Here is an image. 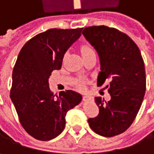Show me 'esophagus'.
Wrapping results in <instances>:
<instances>
[{
    "instance_id": "34e87169",
    "label": "esophagus",
    "mask_w": 154,
    "mask_h": 154,
    "mask_svg": "<svg viewBox=\"0 0 154 154\" xmlns=\"http://www.w3.org/2000/svg\"><path fill=\"white\" fill-rule=\"evenodd\" d=\"M83 100L85 102H90V101L93 100V97L92 96H89V95H84L83 96Z\"/></svg>"
}]
</instances>
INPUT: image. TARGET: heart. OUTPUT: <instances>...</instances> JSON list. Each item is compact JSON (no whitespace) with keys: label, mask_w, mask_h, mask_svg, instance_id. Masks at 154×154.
<instances>
[{"label":"heart","mask_w":154,"mask_h":154,"mask_svg":"<svg viewBox=\"0 0 154 154\" xmlns=\"http://www.w3.org/2000/svg\"><path fill=\"white\" fill-rule=\"evenodd\" d=\"M92 51H94V50L90 46H88V45H83V46L81 47V53H82V55L89 53V52H92Z\"/></svg>","instance_id":"b5f03b06"}]
</instances>
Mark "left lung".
Returning <instances> with one entry per match:
<instances>
[{"label": "left lung", "instance_id": "obj_1", "mask_svg": "<svg viewBox=\"0 0 154 154\" xmlns=\"http://www.w3.org/2000/svg\"><path fill=\"white\" fill-rule=\"evenodd\" d=\"M82 34L100 58L97 82L111 80L107 85L110 100L95 97L99 114L88 123L96 134L111 137L131 126L142 105L146 89L143 60L136 43L116 28L94 26L85 27Z\"/></svg>", "mask_w": 154, "mask_h": 154}]
</instances>
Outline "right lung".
<instances>
[{
	"instance_id": "right-lung-1",
	"label": "right lung",
	"mask_w": 154,
	"mask_h": 154,
	"mask_svg": "<svg viewBox=\"0 0 154 154\" xmlns=\"http://www.w3.org/2000/svg\"><path fill=\"white\" fill-rule=\"evenodd\" d=\"M83 28H52L40 33L22 47L12 72L11 99L19 122L31 137L48 141L65 128V117L82 95L66 90L54 95L49 77L60 69L65 52L81 35Z\"/></svg>"
}]
</instances>
